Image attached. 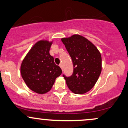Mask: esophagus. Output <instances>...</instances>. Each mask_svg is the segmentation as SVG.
Listing matches in <instances>:
<instances>
[{
    "label": "esophagus",
    "instance_id": "obj_1",
    "mask_svg": "<svg viewBox=\"0 0 128 128\" xmlns=\"http://www.w3.org/2000/svg\"><path fill=\"white\" fill-rule=\"evenodd\" d=\"M60 68H61L62 70H63V66H62V64H60Z\"/></svg>",
    "mask_w": 128,
    "mask_h": 128
}]
</instances>
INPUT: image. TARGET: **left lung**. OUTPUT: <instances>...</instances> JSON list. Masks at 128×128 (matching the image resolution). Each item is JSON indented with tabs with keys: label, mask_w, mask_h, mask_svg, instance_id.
I'll return each mask as SVG.
<instances>
[{
	"label": "left lung",
	"mask_w": 128,
	"mask_h": 128,
	"mask_svg": "<svg viewBox=\"0 0 128 128\" xmlns=\"http://www.w3.org/2000/svg\"><path fill=\"white\" fill-rule=\"evenodd\" d=\"M72 60L74 73L70 77L64 75L68 89L74 93L82 94L91 90L102 71L100 52L83 36L74 34L61 38Z\"/></svg>",
	"instance_id": "left-lung-1"
}]
</instances>
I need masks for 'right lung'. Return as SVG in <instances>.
<instances>
[{"mask_svg": "<svg viewBox=\"0 0 128 128\" xmlns=\"http://www.w3.org/2000/svg\"><path fill=\"white\" fill-rule=\"evenodd\" d=\"M53 42V40L45 39L37 42L21 64V75L26 85L40 94L50 91L56 78L62 74V70L50 54Z\"/></svg>", "mask_w": 128, "mask_h": 128, "instance_id": "obj_1", "label": "right lung"}]
</instances>
